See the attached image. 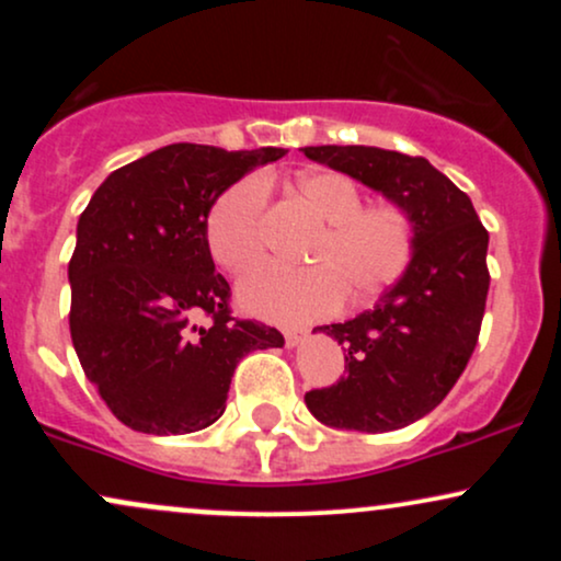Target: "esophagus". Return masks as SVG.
I'll use <instances>...</instances> for the list:
<instances>
[{
    "label": "esophagus",
    "mask_w": 561,
    "mask_h": 561,
    "mask_svg": "<svg viewBox=\"0 0 561 561\" xmlns=\"http://www.w3.org/2000/svg\"><path fill=\"white\" fill-rule=\"evenodd\" d=\"M302 340H306V330H285V343H287V347L300 345Z\"/></svg>",
    "instance_id": "34e87169"
}]
</instances>
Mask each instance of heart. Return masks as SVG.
<instances>
[{"instance_id": "1", "label": "heart", "mask_w": 561, "mask_h": 561, "mask_svg": "<svg viewBox=\"0 0 561 561\" xmlns=\"http://www.w3.org/2000/svg\"><path fill=\"white\" fill-rule=\"evenodd\" d=\"M295 190L327 221L308 253V268L263 266L237 287L240 302L263 319L300 324L343 306L377 298L401 279L414 259L416 227L401 205H364L353 179L337 171H306ZM266 179L253 173L224 190L205 221V240L224 272L244 274L263 255Z\"/></svg>"}]
</instances>
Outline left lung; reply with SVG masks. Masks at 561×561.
Masks as SVG:
<instances>
[{
  "label": "left lung",
  "instance_id": "8db88e82",
  "mask_svg": "<svg viewBox=\"0 0 561 561\" xmlns=\"http://www.w3.org/2000/svg\"><path fill=\"white\" fill-rule=\"evenodd\" d=\"M306 158L382 192L414 218V259L369 311L317 327L345 351V377L306 392L321 424L388 433L435 409L478 345L485 313L488 231L472 199L430 160L364 145L302 147Z\"/></svg>",
  "mask_w": 561,
  "mask_h": 561
}]
</instances>
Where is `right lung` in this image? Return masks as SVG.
<instances>
[{
	"instance_id": "right-lung-1",
	"label": "right lung",
	"mask_w": 561,
	"mask_h": 561,
	"mask_svg": "<svg viewBox=\"0 0 561 561\" xmlns=\"http://www.w3.org/2000/svg\"><path fill=\"white\" fill-rule=\"evenodd\" d=\"M282 156V147L179 141L113 171L89 199L68 263L70 337L83 375L126 427H208L227 409L240 358L285 345L274 327L231 317L229 282L205 240L218 195Z\"/></svg>"
}]
</instances>
